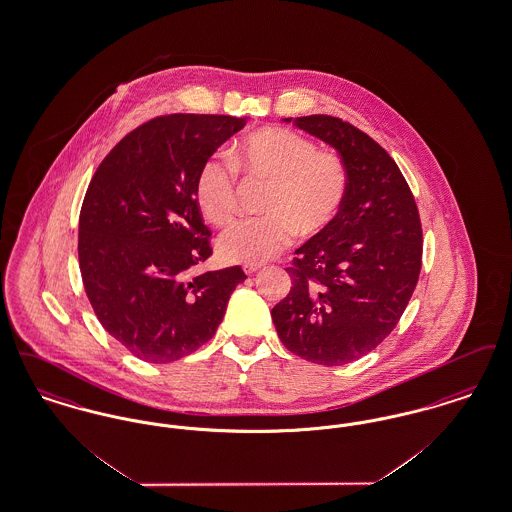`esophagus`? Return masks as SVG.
Segmentation results:
<instances>
[{
  "label": "esophagus",
  "mask_w": 512,
  "mask_h": 512,
  "mask_svg": "<svg viewBox=\"0 0 512 512\" xmlns=\"http://www.w3.org/2000/svg\"><path fill=\"white\" fill-rule=\"evenodd\" d=\"M257 270H261V265H257V263H247V265H244L245 274H253Z\"/></svg>",
  "instance_id": "1"
}]
</instances>
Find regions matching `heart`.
<instances>
[{
    "mask_svg": "<svg viewBox=\"0 0 512 512\" xmlns=\"http://www.w3.org/2000/svg\"><path fill=\"white\" fill-rule=\"evenodd\" d=\"M228 159H209L195 180V201L205 220L224 226L238 211L236 166L249 178L270 182L267 215L232 224L219 238L230 263H263L292 244L297 232L317 236L338 219L349 174L338 153L317 151L305 136L270 126L245 136ZM235 166L232 168L231 165Z\"/></svg>",
    "mask_w": 512,
    "mask_h": 512,
    "instance_id": "heart-1",
    "label": "heart"
}]
</instances>
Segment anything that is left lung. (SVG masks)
<instances>
[{
	"label": "left lung",
	"mask_w": 512,
	"mask_h": 512,
	"mask_svg": "<svg viewBox=\"0 0 512 512\" xmlns=\"http://www.w3.org/2000/svg\"><path fill=\"white\" fill-rule=\"evenodd\" d=\"M338 151L347 197L330 228L295 249L292 290L272 309L282 343L305 361L347 365L390 336L422 267L409 184L384 147L336 117L282 119Z\"/></svg>",
	"instance_id": "1"
}]
</instances>
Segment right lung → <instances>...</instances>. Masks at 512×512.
I'll return each instance as SVG.
<instances>
[{"instance_id":"1","label":"right lung","mask_w":512,"mask_h":512,"mask_svg":"<svg viewBox=\"0 0 512 512\" xmlns=\"http://www.w3.org/2000/svg\"><path fill=\"white\" fill-rule=\"evenodd\" d=\"M245 117L167 115L122 138L82 203L78 261L101 326L138 359L178 361L219 328L242 267L194 274L211 253L195 180Z\"/></svg>"}]
</instances>
